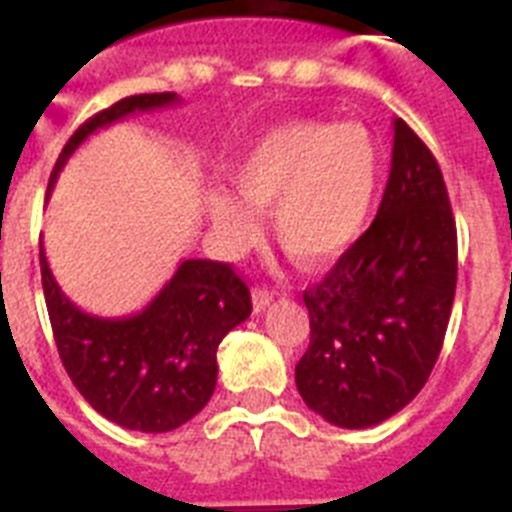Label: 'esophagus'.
<instances>
[{
	"label": "esophagus",
	"mask_w": 512,
	"mask_h": 512,
	"mask_svg": "<svg viewBox=\"0 0 512 512\" xmlns=\"http://www.w3.org/2000/svg\"><path fill=\"white\" fill-rule=\"evenodd\" d=\"M271 300H274V292H269L264 287L253 289V310L256 312H264L271 305Z\"/></svg>",
	"instance_id": "obj_1"
}]
</instances>
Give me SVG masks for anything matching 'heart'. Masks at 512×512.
<instances>
[{"label": "heart", "mask_w": 512, "mask_h": 512, "mask_svg": "<svg viewBox=\"0 0 512 512\" xmlns=\"http://www.w3.org/2000/svg\"><path fill=\"white\" fill-rule=\"evenodd\" d=\"M382 153L359 122L289 120L266 130L230 166L235 194L212 192L207 215L230 251L256 238V212L287 256L323 266L354 246L377 200Z\"/></svg>", "instance_id": "b5f03b06"}]
</instances>
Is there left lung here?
<instances>
[{
    "mask_svg": "<svg viewBox=\"0 0 512 512\" xmlns=\"http://www.w3.org/2000/svg\"><path fill=\"white\" fill-rule=\"evenodd\" d=\"M456 292V223L438 161L395 120L392 169L374 223L302 295L310 346L295 382L341 428L400 413L441 354Z\"/></svg>",
    "mask_w": 512,
    "mask_h": 512,
    "instance_id": "8db88e82",
    "label": "left lung"
}]
</instances>
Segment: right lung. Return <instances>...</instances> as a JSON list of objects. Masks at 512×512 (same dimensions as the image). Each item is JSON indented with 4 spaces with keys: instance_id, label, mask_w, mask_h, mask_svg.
<instances>
[{
    "instance_id": "obj_1",
    "label": "right lung",
    "mask_w": 512,
    "mask_h": 512,
    "mask_svg": "<svg viewBox=\"0 0 512 512\" xmlns=\"http://www.w3.org/2000/svg\"><path fill=\"white\" fill-rule=\"evenodd\" d=\"M176 102L174 92L135 94L89 117L63 146L48 194L94 130ZM40 277L58 356L74 387L102 418L140 433L174 431L205 408L217 382V346L251 315L246 282L220 261H182L148 307L130 318L79 310L53 279L43 243Z\"/></svg>"
}]
</instances>
